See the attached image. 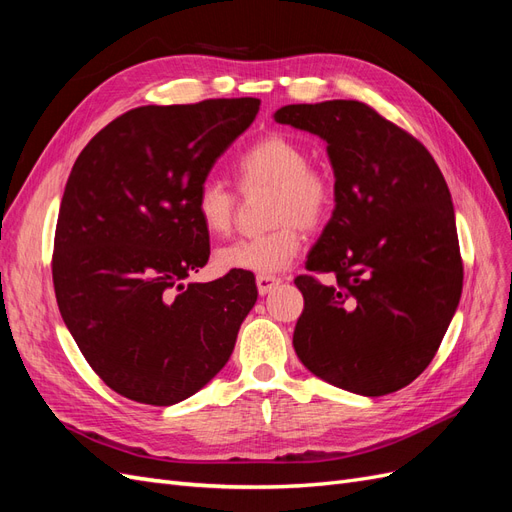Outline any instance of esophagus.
Returning <instances> with one entry per match:
<instances>
[{
  "label": "esophagus",
  "mask_w": 512,
  "mask_h": 512,
  "mask_svg": "<svg viewBox=\"0 0 512 512\" xmlns=\"http://www.w3.org/2000/svg\"><path fill=\"white\" fill-rule=\"evenodd\" d=\"M280 282H282L280 277H275V275H258L256 277V286H258V292L262 294V297H265V294H269Z\"/></svg>",
  "instance_id": "esophagus-1"
}]
</instances>
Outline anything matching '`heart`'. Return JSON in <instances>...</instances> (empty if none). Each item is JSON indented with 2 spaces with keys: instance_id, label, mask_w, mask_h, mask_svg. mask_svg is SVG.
Returning a JSON list of instances; mask_svg holds the SVG:
<instances>
[{
  "instance_id": "heart-1",
  "label": "heart",
  "mask_w": 512,
  "mask_h": 512,
  "mask_svg": "<svg viewBox=\"0 0 512 512\" xmlns=\"http://www.w3.org/2000/svg\"><path fill=\"white\" fill-rule=\"evenodd\" d=\"M239 190L250 194L267 188L265 235L241 239L215 252V267L224 273L247 271L271 275L292 265L301 250V229L320 226L333 207L335 185L327 170L309 164L307 149L288 134L273 132L258 138L235 160ZM198 222L209 235L222 237L232 228L237 196L218 179L200 183L194 196Z\"/></svg>"
}]
</instances>
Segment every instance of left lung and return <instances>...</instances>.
<instances>
[{"mask_svg":"<svg viewBox=\"0 0 512 512\" xmlns=\"http://www.w3.org/2000/svg\"><path fill=\"white\" fill-rule=\"evenodd\" d=\"M273 119L327 143L335 209L294 284L301 363L337 389H404L436 356L459 305L463 265L451 192L414 136L356 100L288 104Z\"/></svg>","mask_w":512,"mask_h":512,"instance_id":"8db88e82","label":"left lung"}]
</instances>
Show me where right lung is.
Masks as SVG:
<instances>
[{
    "instance_id": "1",
    "label": "right lung",
    "mask_w": 512,
    "mask_h": 512,
    "mask_svg": "<svg viewBox=\"0 0 512 512\" xmlns=\"http://www.w3.org/2000/svg\"><path fill=\"white\" fill-rule=\"evenodd\" d=\"M258 108V98L134 108L72 166L55 230L57 305L91 369L138 404L203 389L256 303L247 271L183 280L209 260L196 190Z\"/></svg>"
}]
</instances>
